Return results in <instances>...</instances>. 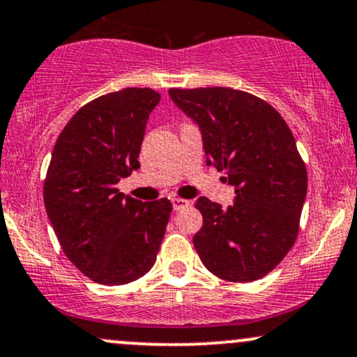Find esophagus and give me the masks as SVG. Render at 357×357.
Masks as SVG:
<instances>
[{
  "label": "esophagus",
  "instance_id": "obj_1",
  "mask_svg": "<svg viewBox=\"0 0 357 357\" xmlns=\"http://www.w3.org/2000/svg\"><path fill=\"white\" fill-rule=\"evenodd\" d=\"M190 202H188V199H183V198H174L173 199V208H174V211H181V210H184V208H188L190 206Z\"/></svg>",
  "mask_w": 357,
  "mask_h": 357
}]
</instances>
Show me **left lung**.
I'll return each mask as SVG.
<instances>
[{
	"label": "left lung",
	"mask_w": 357,
	"mask_h": 357,
	"mask_svg": "<svg viewBox=\"0 0 357 357\" xmlns=\"http://www.w3.org/2000/svg\"><path fill=\"white\" fill-rule=\"evenodd\" d=\"M171 99L202 127L206 162L223 171L235 202L196 199L203 227L192 245L213 275L253 282L296 243L307 169L284 117L268 102L230 87L169 89Z\"/></svg>",
	"instance_id": "1"
}]
</instances>
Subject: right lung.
Listing matches in <instances>:
<instances>
[{
  "mask_svg": "<svg viewBox=\"0 0 357 357\" xmlns=\"http://www.w3.org/2000/svg\"><path fill=\"white\" fill-rule=\"evenodd\" d=\"M161 96L127 87L73 114L53 147L43 202L63 253L90 280L124 285L153 268L173 204L119 191L139 169L146 122Z\"/></svg>",
  "mask_w": 357,
  "mask_h": 357,
  "instance_id": "add662e5",
  "label": "right lung"
}]
</instances>
